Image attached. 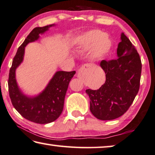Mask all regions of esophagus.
<instances>
[{
  "mask_svg": "<svg viewBox=\"0 0 155 155\" xmlns=\"http://www.w3.org/2000/svg\"><path fill=\"white\" fill-rule=\"evenodd\" d=\"M90 71V67L89 65L84 64L81 67L79 71H78V77L79 78H82L84 76L87 75L88 73H89Z\"/></svg>",
  "mask_w": 155,
  "mask_h": 155,
  "instance_id": "esophagus-1",
  "label": "esophagus"
}]
</instances>
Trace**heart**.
I'll return each mask as SVG.
<instances>
[{
  "mask_svg": "<svg viewBox=\"0 0 155 155\" xmlns=\"http://www.w3.org/2000/svg\"><path fill=\"white\" fill-rule=\"evenodd\" d=\"M83 47H89L94 45L93 56L95 58H102L107 55L111 48V40L108 35L98 30L88 32L81 36L77 41Z\"/></svg>",
  "mask_w": 155,
  "mask_h": 155,
  "instance_id": "obj_1",
  "label": "heart"
}]
</instances>
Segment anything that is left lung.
Instances as JSON below:
<instances>
[{"label":"left lung","instance_id":"1","mask_svg":"<svg viewBox=\"0 0 155 155\" xmlns=\"http://www.w3.org/2000/svg\"><path fill=\"white\" fill-rule=\"evenodd\" d=\"M117 58L102 60L106 82L97 90H86L90 98V110L100 120H112L124 115L137 94L141 62L137 51L124 33L117 49Z\"/></svg>","mask_w":155,"mask_h":155}]
</instances>
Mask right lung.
<instances>
[{"mask_svg":"<svg viewBox=\"0 0 155 155\" xmlns=\"http://www.w3.org/2000/svg\"><path fill=\"white\" fill-rule=\"evenodd\" d=\"M54 25L34 28L18 49L9 70L8 87L12 104L24 118L37 124H49L59 117L63 110L68 84L75 71H57L40 94L29 97L23 94L18 86L16 70L23 61L25 47L29 42L38 40L40 34H44Z\"/></svg>","mask_w":155,"mask_h":155,"instance_id":"right-lung-1","label":"right lung"}]
</instances>
